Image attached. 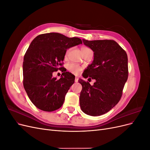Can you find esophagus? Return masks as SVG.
I'll list each match as a JSON object with an SVG mask.
<instances>
[{"label":"esophagus","instance_id":"1","mask_svg":"<svg viewBox=\"0 0 150 150\" xmlns=\"http://www.w3.org/2000/svg\"><path fill=\"white\" fill-rule=\"evenodd\" d=\"M78 77H76V78H75V82L76 83H78Z\"/></svg>","mask_w":150,"mask_h":150}]
</instances>
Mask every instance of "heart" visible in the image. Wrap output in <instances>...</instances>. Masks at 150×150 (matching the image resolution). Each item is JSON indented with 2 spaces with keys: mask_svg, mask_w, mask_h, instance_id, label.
I'll return each mask as SVG.
<instances>
[{
  "mask_svg": "<svg viewBox=\"0 0 150 150\" xmlns=\"http://www.w3.org/2000/svg\"><path fill=\"white\" fill-rule=\"evenodd\" d=\"M81 52H82V53L83 54L84 52L89 51V50H91V49L87 47H81ZM70 51H71V49H69L67 50V51L66 52V57H67L68 56V54H69ZM67 69L70 72H72V73L77 74H79L81 72V71L82 70V67L78 65H76L74 64H70L68 65Z\"/></svg>",
  "mask_w": 150,
  "mask_h": 150,
  "instance_id": "heart-1",
  "label": "heart"
}]
</instances>
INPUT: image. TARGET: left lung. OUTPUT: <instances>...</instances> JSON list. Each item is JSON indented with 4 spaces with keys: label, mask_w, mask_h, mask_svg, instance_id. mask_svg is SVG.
I'll use <instances>...</instances> for the list:
<instances>
[{
    "label": "left lung",
    "mask_w": 150,
    "mask_h": 150,
    "mask_svg": "<svg viewBox=\"0 0 150 150\" xmlns=\"http://www.w3.org/2000/svg\"><path fill=\"white\" fill-rule=\"evenodd\" d=\"M83 41L94 52V60L84 70V77L89 76L96 82L91 86L79 79L83 86L80 107L86 115L100 116L110 111L120 100L128 77V56L113 40L83 39Z\"/></svg>",
    "instance_id": "left-lung-1"
}]
</instances>
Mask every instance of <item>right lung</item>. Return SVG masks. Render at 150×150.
<instances>
[{
  "mask_svg": "<svg viewBox=\"0 0 150 150\" xmlns=\"http://www.w3.org/2000/svg\"><path fill=\"white\" fill-rule=\"evenodd\" d=\"M82 44L78 38H67L59 33L38 35L25 54L23 61V84L30 100L44 111L60 108L65 96L74 83L69 72H64L59 79L52 72L61 69L67 49Z\"/></svg>",
  "mask_w": 150,
  "mask_h": 150,
  "instance_id": "obj_1",
  "label": "right lung"
}]
</instances>
